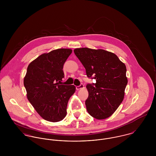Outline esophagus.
I'll list each match as a JSON object with an SVG mask.
<instances>
[{"label": "esophagus", "instance_id": "obj_1", "mask_svg": "<svg viewBox=\"0 0 156 156\" xmlns=\"http://www.w3.org/2000/svg\"><path fill=\"white\" fill-rule=\"evenodd\" d=\"M83 88H84V85L83 84H81L80 86H77L76 87L77 90H80V89H83Z\"/></svg>", "mask_w": 156, "mask_h": 156}]
</instances>
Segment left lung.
Wrapping results in <instances>:
<instances>
[{
  "label": "left lung",
  "mask_w": 156,
  "mask_h": 156,
  "mask_svg": "<svg viewBox=\"0 0 156 156\" xmlns=\"http://www.w3.org/2000/svg\"><path fill=\"white\" fill-rule=\"evenodd\" d=\"M74 52L86 69L87 76L96 80L95 84L87 85V111L97 119L110 117L124 98L128 83L126 65L115 54L103 49L84 47L76 48Z\"/></svg>",
  "instance_id": "8db88e82"
}]
</instances>
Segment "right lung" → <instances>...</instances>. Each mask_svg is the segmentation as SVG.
Instances as JSON below:
<instances>
[{"mask_svg": "<svg viewBox=\"0 0 156 156\" xmlns=\"http://www.w3.org/2000/svg\"><path fill=\"white\" fill-rule=\"evenodd\" d=\"M71 53L69 48L45 53L32 61L27 68L24 77L27 98L47 121L59 122L66 116L68 101L76 91L73 85L59 84L64 77L63 66Z\"/></svg>", "mask_w": 156, "mask_h": 156, "instance_id": "add662e5", "label": "right lung"}]
</instances>
